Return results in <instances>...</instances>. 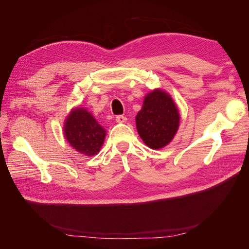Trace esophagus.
<instances>
[{"label": "esophagus", "mask_w": 249, "mask_h": 249, "mask_svg": "<svg viewBox=\"0 0 249 249\" xmlns=\"http://www.w3.org/2000/svg\"><path fill=\"white\" fill-rule=\"evenodd\" d=\"M115 119L117 123H125L126 122V117L124 115H117L115 117Z\"/></svg>", "instance_id": "esophagus-1"}]
</instances>
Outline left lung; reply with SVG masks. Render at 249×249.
<instances>
[{
  "label": "left lung",
  "instance_id": "obj_1",
  "mask_svg": "<svg viewBox=\"0 0 249 249\" xmlns=\"http://www.w3.org/2000/svg\"><path fill=\"white\" fill-rule=\"evenodd\" d=\"M179 122V114L170 95L161 90L147 94L136 116L139 136L150 148H161L172 140Z\"/></svg>",
  "mask_w": 249,
  "mask_h": 249
}]
</instances>
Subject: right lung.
Listing matches in <instances>:
<instances>
[{"mask_svg": "<svg viewBox=\"0 0 249 249\" xmlns=\"http://www.w3.org/2000/svg\"><path fill=\"white\" fill-rule=\"evenodd\" d=\"M64 134L66 140L79 153L93 156L103 145L106 131L89 112L77 108L66 118Z\"/></svg>", "mask_w": 249, "mask_h": 249, "instance_id": "1", "label": "right lung"}]
</instances>
